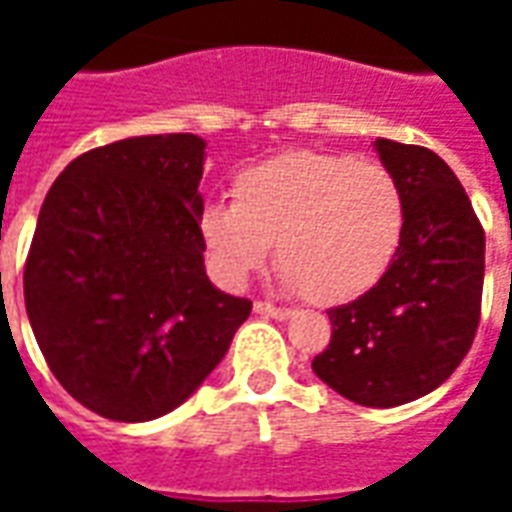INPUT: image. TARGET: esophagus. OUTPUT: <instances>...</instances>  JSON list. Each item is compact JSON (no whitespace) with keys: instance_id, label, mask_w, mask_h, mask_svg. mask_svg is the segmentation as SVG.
<instances>
[{"instance_id":"34e87169","label":"esophagus","mask_w":512,"mask_h":512,"mask_svg":"<svg viewBox=\"0 0 512 512\" xmlns=\"http://www.w3.org/2000/svg\"><path fill=\"white\" fill-rule=\"evenodd\" d=\"M255 312L257 315H263V318H274V321H285L293 315L290 307H277V304H271V301H255Z\"/></svg>"}]
</instances>
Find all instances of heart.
I'll use <instances>...</instances> for the list:
<instances>
[{
  "label": "heart",
  "instance_id": "b5f03b06",
  "mask_svg": "<svg viewBox=\"0 0 512 512\" xmlns=\"http://www.w3.org/2000/svg\"><path fill=\"white\" fill-rule=\"evenodd\" d=\"M406 191L381 161L290 150L238 172L233 202H208L200 233L227 282L266 266L271 244L288 288L337 304L384 277L406 235Z\"/></svg>",
  "mask_w": 512,
  "mask_h": 512
}]
</instances>
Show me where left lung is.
I'll return each mask as SVG.
<instances>
[{
  "instance_id": "1",
  "label": "left lung",
  "mask_w": 512,
  "mask_h": 512,
  "mask_svg": "<svg viewBox=\"0 0 512 512\" xmlns=\"http://www.w3.org/2000/svg\"><path fill=\"white\" fill-rule=\"evenodd\" d=\"M406 191V235L365 296L329 310L332 340L312 370L359 406L392 408L441 386L480 323L485 233L472 202L433 150L376 139Z\"/></svg>"
}]
</instances>
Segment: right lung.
<instances>
[{"instance_id":"1","label":"right lung","mask_w":512,"mask_h":512,"mask_svg":"<svg viewBox=\"0 0 512 512\" xmlns=\"http://www.w3.org/2000/svg\"><path fill=\"white\" fill-rule=\"evenodd\" d=\"M202 161L194 134L120 139L73 158L40 208L29 323L65 392L106 419L178 408L252 312L205 274Z\"/></svg>"}]
</instances>
